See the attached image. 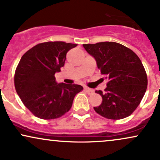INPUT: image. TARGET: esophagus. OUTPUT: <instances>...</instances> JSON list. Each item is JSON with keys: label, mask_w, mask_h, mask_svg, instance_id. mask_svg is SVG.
<instances>
[{"label": "esophagus", "mask_w": 160, "mask_h": 160, "mask_svg": "<svg viewBox=\"0 0 160 160\" xmlns=\"http://www.w3.org/2000/svg\"><path fill=\"white\" fill-rule=\"evenodd\" d=\"M84 91L87 92L89 95H92L94 93V90L90 89V88L87 87V86H84Z\"/></svg>", "instance_id": "1"}]
</instances>
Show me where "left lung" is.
<instances>
[{"instance_id":"left-lung-1","label":"left lung","mask_w":160,"mask_h":160,"mask_svg":"<svg viewBox=\"0 0 160 160\" xmlns=\"http://www.w3.org/2000/svg\"><path fill=\"white\" fill-rule=\"evenodd\" d=\"M96 61L108 80L104 92L96 90L102 102L95 111L104 118L120 120L128 117L141 103L148 86V77L139 57L116 42L82 44Z\"/></svg>"}]
</instances>
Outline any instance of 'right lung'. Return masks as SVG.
<instances>
[{
    "label": "right lung",
    "instance_id": "obj_1",
    "mask_svg": "<svg viewBox=\"0 0 160 160\" xmlns=\"http://www.w3.org/2000/svg\"><path fill=\"white\" fill-rule=\"evenodd\" d=\"M78 44L62 41L38 43L22 56L14 75L16 91L35 117L53 120L68 112L75 95L83 88L57 83L56 72L65 65L66 54Z\"/></svg>",
    "mask_w": 160,
    "mask_h": 160
}]
</instances>
